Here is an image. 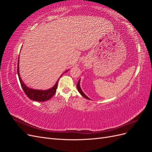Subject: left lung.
<instances>
[{"mask_svg": "<svg viewBox=\"0 0 152 152\" xmlns=\"http://www.w3.org/2000/svg\"><path fill=\"white\" fill-rule=\"evenodd\" d=\"M77 87L78 91H79V92L81 94V95H82V96H84V97L85 98H86V99H89V98L88 97H87V96L83 93V92H82V89H81V88H80V80H79V82H78V83H77Z\"/></svg>", "mask_w": 152, "mask_h": 152, "instance_id": "left-lung-1", "label": "left lung"}]
</instances>
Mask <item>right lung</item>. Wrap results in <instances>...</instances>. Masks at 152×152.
Listing matches in <instances>:
<instances>
[{
    "label": "right lung",
    "mask_w": 152,
    "mask_h": 152,
    "mask_svg": "<svg viewBox=\"0 0 152 152\" xmlns=\"http://www.w3.org/2000/svg\"><path fill=\"white\" fill-rule=\"evenodd\" d=\"M17 72L18 77H19V80L20 82L21 86L22 87V89H23L26 95L28 96V98H30L31 100L37 101V102H45V101H47L51 98L55 93L56 92V89L58 87V80L52 88L50 89L45 90V91H42V90H35L28 88V87L23 82L19 73V60L18 61V69H17Z\"/></svg>",
    "instance_id": "obj_1"
}]
</instances>
